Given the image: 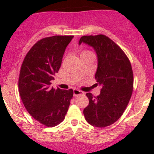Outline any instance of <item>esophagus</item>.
Instances as JSON below:
<instances>
[{"label":"esophagus","instance_id":"obj_1","mask_svg":"<svg viewBox=\"0 0 154 154\" xmlns=\"http://www.w3.org/2000/svg\"><path fill=\"white\" fill-rule=\"evenodd\" d=\"M83 92L79 90V89H74L73 90V96H79L80 95H83Z\"/></svg>","mask_w":154,"mask_h":154}]
</instances>
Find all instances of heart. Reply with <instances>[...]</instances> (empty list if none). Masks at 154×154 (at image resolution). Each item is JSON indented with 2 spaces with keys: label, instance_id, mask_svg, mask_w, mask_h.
Returning a JSON list of instances; mask_svg holds the SVG:
<instances>
[{
  "label": "heart",
  "instance_id": "b5f03b06",
  "mask_svg": "<svg viewBox=\"0 0 154 154\" xmlns=\"http://www.w3.org/2000/svg\"><path fill=\"white\" fill-rule=\"evenodd\" d=\"M87 53H90V52L88 51H83L82 52V55H83V54H87Z\"/></svg>",
  "mask_w": 154,
  "mask_h": 154
}]
</instances>
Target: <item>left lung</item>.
Instances as JSON below:
<instances>
[{
    "label": "left lung",
    "instance_id": "1",
    "mask_svg": "<svg viewBox=\"0 0 154 154\" xmlns=\"http://www.w3.org/2000/svg\"><path fill=\"white\" fill-rule=\"evenodd\" d=\"M93 48L98 58L95 78L102 87L100 94L86 93L89 103L83 110L85 120L96 127H106L123 115L132 96L133 74L123 51L106 35L82 36L79 42Z\"/></svg>",
    "mask_w": 154,
    "mask_h": 154
}]
</instances>
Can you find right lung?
I'll return each instance as SVG.
<instances>
[{
    "label": "right lung",
    "mask_w": 154,
    "mask_h": 154,
    "mask_svg": "<svg viewBox=\"0 0 154 154\" xmlns=\"http://www.w3.org/2000/svg\"><path fill=\"white\" fill-rule=\"evenodd\" d=\"M73 37L56 35L41 39L29 50L21 65L18 88L23 104L34 119L48 127L64 120L73 96L72 89L50 87Z\"/></svg>",
    "instance_id": "1"
}]
</instances>
